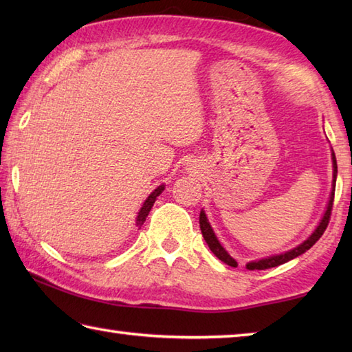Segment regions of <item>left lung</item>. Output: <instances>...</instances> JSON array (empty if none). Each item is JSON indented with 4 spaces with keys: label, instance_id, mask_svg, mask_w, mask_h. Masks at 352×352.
Listing matches in <instances>:
<instances>
[{
    "label": "left lung",
    "instance_id": "1",
    "mask_svg": "<svg viewBox=\"0 0 352 352\" xmlns=\"http://www.w3.org/2000/svg\"><path fill=\"white\" fill-rule=\"evenodd\" d=\"M333 155V190H331V195H330V201H328V206H327V210L324 213V218L320 219L319 226L316 227V230L313 231L311 236L307 239V241H304L301 245H298L296 248L290 250L284 254H280V256H272V257H267V258H261L257 261H250L248 265H246V269H250V271H263V269H269V267H275V266H280L283 263H286V261L295 258L298 256H301L302 252H305L307 250H310L313 245H315L320 236L324 234V231L327 230L328 222H330V216H331V210H333V201H334V189H336V177H338V162H336V155L334 153ZM199 228H201V233H203L204 241L207 242L208 248L212 250V252L214 254L216 257H218L223 263H227L228 266H237V261L230 256V254L226 251V248L219 243L218 237L214 236L213 233V228L210 227V223L207 221V216L204 213V210H201L199 213Z\"/></svg>",
    "mask_w": 352,
    "mask_h": 352
}]
</instances>
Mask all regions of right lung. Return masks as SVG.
Wrapping results in <instances>:
<instances>
[{"instance_id": "obj_1", "label": "right lung", "mask_w": 352, "mask_h": 352, "mask_svg": "<svg viewBox=\"0 0 352 352\" xmlns=\"http://www.w3.org/2000/svg\"><path fill=\"white\" fill-rule=\"evenodd\" d=\"M163 190H164V186L162 184V186H159V188H157L154 192H151V195H149V197L146 198V201L144 203V206H142V208L139 210L138 218H136V226H138L139 228H140L142 226H144V222L146 221V216H148L149 210H151V207L154 206L157 197H159Z\"/></svg>"}]
</instances>
